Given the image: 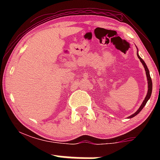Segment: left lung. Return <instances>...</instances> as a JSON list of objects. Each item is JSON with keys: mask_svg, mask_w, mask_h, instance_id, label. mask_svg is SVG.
<instances>
[{"mask_svg": "<svg viewBox=\"0 0 160 160\" xmlns=\"http://www.w3.org/2000/svg\"><path fill=\"white\" fill-rule=\"evenodd\" d=\"M137 56L138 57V58L140 59V61L141 63H142V65H144V69H145V71H146V75H147V78H148V93H147V95L146 97H145L144 102H143V103L141 104V105L140 106V108H138V110L135 112V113H133L132 115H131L130 117H128V118H132V117H135V116H136L138 113H140V111L141 110L143 109V108L144 107L145 104H147V102H148V101L149 100L150 98V95H151V93H152V86H153V84H152V80H151V78H150V71L149 70H148V67H147L146 64H145V62H144V60L142 59V58H141L140 56H139L138 53L137 52Z\"/></svg>", "mask_w": 160, "mask_h": 160, "instance_id": "obj_1", "label": "left lung"}]
</instances>
